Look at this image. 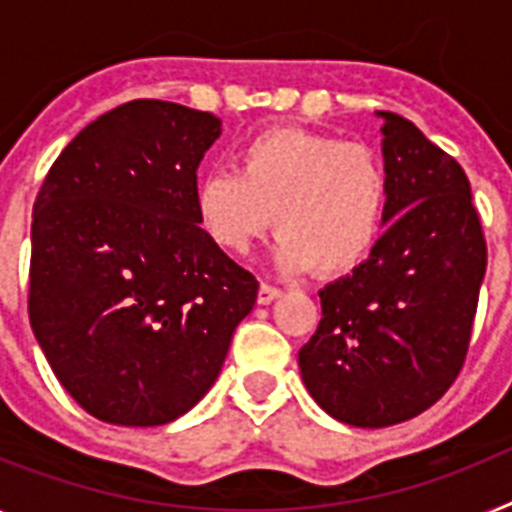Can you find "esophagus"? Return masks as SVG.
<instances>
[{
  "label": "esophagus",
  "mask_w": 512,
  "mask_h": 512,
  "mask_svg": "<svg viewBox=\"0 0 512 512\" xmlns=\"http://www.w3.org/2000/svg\"><path fill=\"white\" fill-rule=\"evenodd\" d=\"M281 296V289L278 286H270V283H260V291H257V302L260 304H270L273 299Z\"/></svg>",
  "instance_id": "obj_1"
}]
</instances>
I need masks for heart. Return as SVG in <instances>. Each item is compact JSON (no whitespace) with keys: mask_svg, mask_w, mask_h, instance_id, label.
Listing matches in <instances>:
<instances>
[{"mask_svg":"<svg viewBox=\"0 0 512 512\" xmlns=\"http://www.w3.org/2000/svg\"><path fill=\"white\" fill-rule=\"evenodd\" d=\"M195 205L205 234L229 255H244L273 226L278 268L343 276L380 239L388 171L367 143L276 127L239 148L236 171H208Z\"/></svg>","mask_w":512,"mask_h":512,"instance_id":"1","label":"heart"}]
</instances>
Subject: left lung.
<instances>
[{"instance_id":"obj_1","label":"left lung","mask_w":512,"mask_h":512,"mask_svg":"<svg viewBox=\"0 0 512 512\" xmlns=\"http://www.w3.org/2000/svg\"><path fill=\"white\" fill-rule=\"evenodd\" d=\"M388 210L375 249L320 291L299 351L309 395L351 427L414 419L461 372L487 270L482 221L461 163L393 111H377Z\"/></svg>"}]
</instances>
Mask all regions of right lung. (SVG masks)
I'll list each match as a JSON object with an SVG mask.
<instances>
[{"instance_id": "obj_1", "label": "right lung", "mask_w": 512, "mask_h": 512, "mask_svg": "<svg viewBox=\"0 0 512 512\" xmlns=\"http://www.w3.org/2000/svg\"><path fill=\"white\" fill-rule=\"evenodd\" d=\"M221 119L140 98L59 153L33 205L28 315L62 388L122 427L179 419L216 382L255 276L197 216Z\"/></svg>"}]
</instances>
